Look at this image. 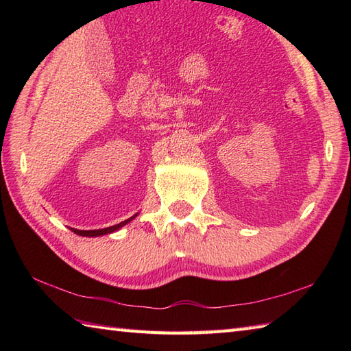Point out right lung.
Instances as JSON below:
<instances>
[{"label":"right lung","mask_w":351,"mask_h":351,"mask_svg":"<svg viewBox=\"0 0 351 351\" xmlns=\"http://www.w3.org/2000/svg\"><path fill=\"white\" fill-rule=\"evenodd\" d=\"M134 217H137V214L132 215V217L128 219V220L121 221V223H119V225L110 226V228H104V229H93V230H80V229H73V228H71V229H72V232H75L77 235H81V237H99V235H107V234L114 232V230H117V229H121L122 226L126 225V223H130Z\"/></svg>","instance_id":"add662e5"}]
</instances>
